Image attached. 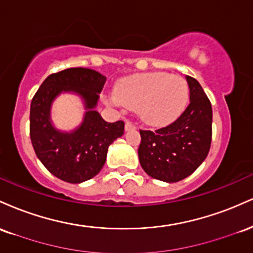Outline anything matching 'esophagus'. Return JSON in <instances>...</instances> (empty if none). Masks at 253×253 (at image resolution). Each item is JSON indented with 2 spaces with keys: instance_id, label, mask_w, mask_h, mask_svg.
<instances>
[{
  "instance_id": "34e87169",
  "label": "esophagus",
  "mask_w": 253,
  "mask_h": 253,
  "mask_svg": "<svg viewBox=\"0 0 253 253\" xmlns=\"http://www.w3.org/2000/svg\"><path fill=\"white\" fill-rule=\"evenodd\" d=\"M136 126L134 124H132L130 121H126V124H125V129L126 130H130V129H135Z\"/></svg>"
}]
</instances>
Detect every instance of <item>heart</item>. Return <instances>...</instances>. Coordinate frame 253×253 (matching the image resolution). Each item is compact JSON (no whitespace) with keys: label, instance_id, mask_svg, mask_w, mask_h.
Here are the masks:
<instances>
[{"label":"heart","instance_id":"heart-1","mask_svg":"<svg viewBox=\"0 0 253 253\" xmlns=\"http://www.w3.org/2000/svg\"><path fill=\"white\" fill-rule=\"evenodd\" d=\"M188 98L189 88L182 77L165 72H143L119 81L108 100L119 108L136 109L145 124L163 126L181 115Z\"/></svg>","mask_w":253,"mask_h":253}]
</instances>
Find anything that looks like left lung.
Masks as SVG:
<instances>
[{"instance_id": "1", "label": "left lung", "mask_w": 253, "mask_h": 253, "mask_svg": "<svg viewBox=\"0 0 253 253\" xmlns=\"http://www.w3.org/2000/svg\"><path fill=\"white\" fill-rule=\"evenodd\" d=\"M189 104L177 120L156 130L140 129L138 155L147 175L173 183L184 179L205 161L211 149L213 112L195 78L185 76Z\"/></svg>"}]
</instances>
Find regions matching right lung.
<instances>
[{"instance_id": "add662e5", "label": "right lung", "mask_w": 253, "mask_h": 253, "mask_svg": "<svg viewBox=\"0 0 253 253\" xmlns=\"http://www.w3.org/2000/svg\"><path fill=\"white\" fill-rule=\"evenodd\" d=\"M107 78L100 72L70 68L43 81L31 102L30 135L39 161L52 175L69 183H82L100 172L109 145L124 134L125 123H107L95 110ZM62 92L84 98L87 112L81 126L70 133L51 125L50 104Z\"/></svg>"}]
</instances>
